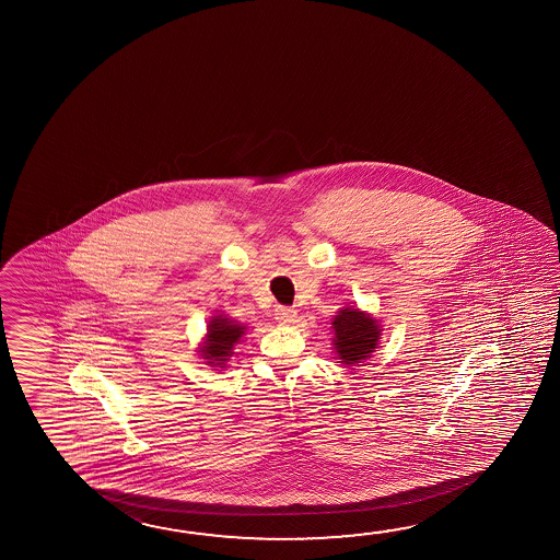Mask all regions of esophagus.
<instances>
[{
	"label": "esophagus",
	"mask_w": 560,
	"mask_h": 560,
	"mask_svg": "<svg viewBox=\"0 0 560 560\" xmlns=\"http://www.w3.org/2000/svg\"><path fill=\"white\" fill-rule=\"evenodd\" d=\"M276 318L283 322V324H293V322H296V311L291 306H277Z\"/></svg>",
	"instance_id": "34e87169"
}]
</instances>
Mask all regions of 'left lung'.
<instances>
[{"label":"left lung","instance_id":"left-lung-1","mask_svg":"<svg viewBox=\"0 0 560 560\" xmlns=\"http://www.w3.org/2000/svg\"><path fill=\"white\" fill-rule=\"evenodd\" d=\"M334 328V349L341 365H355L371 358L381 339L378 322L359 308H341L331 322Z\"/></svg>","mask_w":560,"mask_h":560}]
</instances>
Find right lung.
Here are the masks:
<instances>
[{
    "instance_id": "right-lung-1",
    "label": "right lung",
    "mask_w": 560,
    "mask_h": 560,
    "mask_svg": "<svg viewBox=\"0 0 560 560\" xmlns=\"http://www.w3.org/2000/svg\"><path fill=\"white\" fill-rule=\"evenodd\" d=\"M246 331L236 320H230L224 314L212 316L207 326V338L202 341L199 353L211 368H224L229 358H232V349L238 343Z\"/></svg>"
}]
</instances>
